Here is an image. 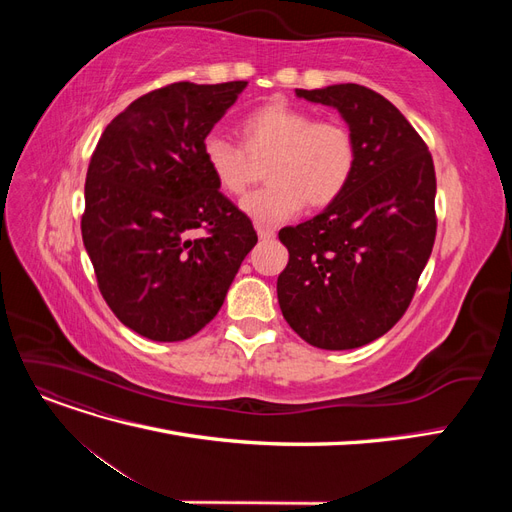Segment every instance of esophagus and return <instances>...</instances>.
I'll return each instance as SVG.
<instances>
[{
    "label": "esophagus",
    "instance_id": "1",
    "mask_svg": "<svg viewBox=\"0 0 512 512\" xmlns=\"http://www.w3.org/2000/svg\"><path fill=\"white\" fill-rule=\"evenodd\" d=\"M258 237L260 239H273L275 237V230L273 228H265V226H258Z\"/></svg>",
    "mask_w": 512,
    "mask_h": 512
}]
</instances>
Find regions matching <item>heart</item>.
Here are the masks:
<instances>
[{
	"mask_svg": "<svg viewBox=\"0 0 512 512\" xmlns=\"http://www.w3.org/2000/svg\"><path fill=\"white\" fill-rule=\"evenodd\" d=\"M241 145L220 134L203 141V160L228 196H241L252 181V160L269 158L267 185L241 200L258 226H277L301 207H329L346 192L356 168V141L339 119H316L284 100L262 104L239 121Z\"/></svg>",
	"mask_w": 512,
	"mask_h": 512,
	"instance_id": "obj_1",
	"label": "heart"
}]
</instances>
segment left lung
<instances>
[{
    "label": "left lung",
    "instance_id": "left-lung-1",
    "mask_svg": "<svg viewBox=\"0 0 512 512\" xmlns=\"http://www.w3.org/2000/svg\"><path fill=\"white\" fill-rule=\"evenodd\" d=\"M297 96L342 113L356 168L333 205L280 230L288 265L277 301L307 344L359 348L391 331L412 303L436 241V168L421 134L374 89L342 83Z\"/></svg>",
    "mask_w": 512,
    "mask_h": 512
}]
</instances>
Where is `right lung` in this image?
Masks as SVG:
<instances>
[{
    "instance_id": "add662e5",
    "label": "right lung",
    "mask_w": 512,
    "mask_h": 512,
    "mask_svg": "<svg viewBox=\"0 0 512 512\" xmlns=\"http://www.w3.org/2000/svg\"><path fill=\"white\" fill-rule=\"evenodd\" d=\"M245 85L153 89L108 123L91 153L85 250L106 305L153 342H181L209 324L258 241L203 160V141ZM196 229L206 235L192 238Z\"/></svg>"
}]
</instances>
